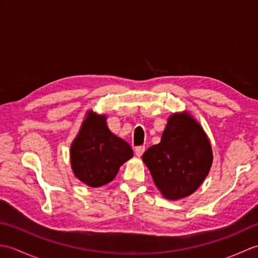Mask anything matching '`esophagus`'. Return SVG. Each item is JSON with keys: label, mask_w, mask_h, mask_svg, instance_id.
<instances>
[{"label": "esophagus", "mask_w": 258, "mask_h": 258, "mask_svg": "<svg viewBox=\"0 0 258 258\" xmlns=\"http://www.w3.org/2000/svg\"><path fill=\"white\" fill-rule=\"evenodd\" d=\"M145 151V146L144 145H140V146H136L135 147V154L136 156H142L143 155V153Z\"/></svg>", "instance_id": "1"}]
</instances>
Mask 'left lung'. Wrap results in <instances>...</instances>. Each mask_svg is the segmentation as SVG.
Wrapping results in <instances>:
<instances>
[{
    "instance_id": "left-lung-1",
    "label": "left lung",
    "mask_w": 258,
    "mask_h": 258,
    "mask_svg": "<svg viewBox=\"0 0 258 258\" xmlns=\"http://www.w3.org/2000/svg\"><path fill=\"white\" fill-rule=\"evenodd\" d=\"M143 161L162 194L178 200L199 188L210 172L213 154L199 123L187 114H174L161 143L146 150Z\"/></svg>"
}]
</instances>
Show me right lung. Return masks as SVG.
<instances>
[{
  "label": "right lung",
  "instance_id": "add662e5",
  "mask_svg": "<svg viewBox=\"0 0 258 258\" xmlns=\"http://www.w3.org/2000/svg\"><path fill=\"white\" fill-rule=\"evenodd\" d=\"M105 120V116L90 112L71 146L75 176L91 187L111 182L119 166L133 156L132 147L114 135Z\"/></svg>",
  "mask_w": 258,
  "mask_h": 258
}]
</instances>
